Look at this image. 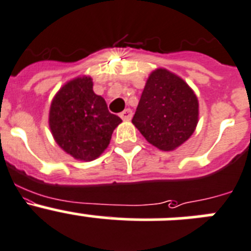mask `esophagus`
<instances>
[{"instance_id":"1","label":"esophagus","mask_w":251,"mask_h":251,"mask_svg":"<svg viewBox=\"0 0 251 251\" xmlns=\"http://www.w3.org/2000/svg\"><path fill=\"white\" fill-rule=\"evenodd\" d=\"M120 118L123 119L124 121H130L131 118H132V110H131V109H125L120 114Z\"/></svg>"}]
</instances>
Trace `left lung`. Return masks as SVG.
Segmentation results:
<instances>
[{"instance_id":"8db88e82","label":"left lung","mask_w":251,"mask_h":251,"mask_svg":"<svg viewBox=\"0 0 251 251\" xmlns=\"http://www.w3.org/2000/svg\"><path fill=\"white\" fill-rule=\"evenodd\" d=\"M200 105L191 86L170 70L150 74L132 124L142 136L162 151H173L192 136Z\"/></svg>"}]
</instances>
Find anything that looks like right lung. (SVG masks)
<instances>
[{
  "mask_svg": "<svg viewBox=\"0 0 251 251\" xmlns=\"http://www.w3.org/2000/svg\"><path fill=\"white\" fill-rule=\"evenodd\" d=\"M121 119L93 90L90 76L68 81L53 98L49 127L60 149L75 160L93 161L109 146Z\"/></svg>",
  "mask_w": 251,
  "mask_h": 251,
  "instance_id": "add662e5",
  "label": "right lung"
}]
</instances>
